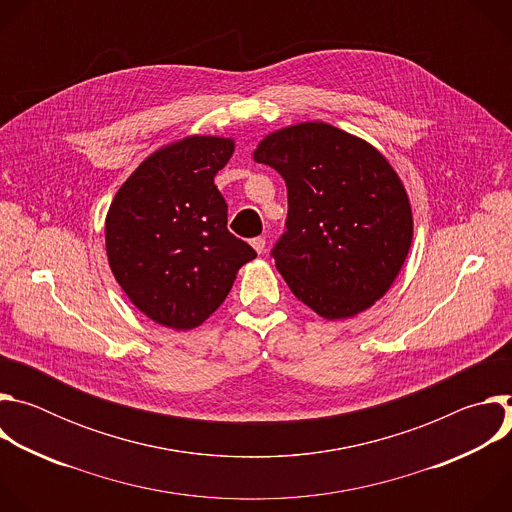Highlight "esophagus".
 <instances>
[{
  "label": "esophagus",
  "instance_id": "1",
  "mask_svg": "<svg viewBox=\"0 0 512 512\" xmlns=\"http://www.w3.org/2000/svg\"><path fill=\"white\" fill-rule=\"evenodd\" d=\"M251 247L257 251V253H263L265 251V239L263 237H257L251 241Z\"/></svg>",
  "mask_w": 512,
  "mask_h": 512
}]
</instances>
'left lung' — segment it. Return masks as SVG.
<instances>
[{"label":"left lung","mask_w":512,"mask_h":512,"mask_svg":"<svg viewBox=\"0 0 512 512\" xmlns=\"http://www.w3.org/2000/svg\"><path fill=\"white\" fill-rule=\"evenodd\" d=\"M253 160L287 186V231L273 257L294 296L326 320L352 318L381 300L413 241L411 202L389 160L322 121L267 133Z\"/></svg>","instance_id":"8db88e82"}]
</instances>
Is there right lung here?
<instances>
[{"label": "right lung", "mask_w": 512, "mask_h": 512, "mask_svg": "<svg viewBox=\"0 0 512 512\" xmlns=\"http://www.w3.org/2000/svg\"><path fill=\"white\" fill-rule=\"evenodd\" d=\"M233 137L188 135L145 158L117 190L105 218L109 267L129 302L172 330L208 320L257 253L227 229L214 186Z\"/></svg>", "instance_id": "right-lung-1"}]
</instances>
